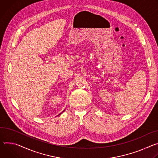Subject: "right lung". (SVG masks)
Returning <instances> with one entry per match:
<instances>
[{"instance_id":"right-lung-1","label":"right lung","mask_w":158,"mask_h":158,"mask_svg":"<svg viewBox=\"0 0 158 158\" xmlns=\"http://www.w3.org/2000/svg\"><path fill=\"white\" fill-rule=\"evenodd\" d=\"M64 110H63V112H61V113H60V114H59V115H60V114H62V113H63V112H64ZM58 115H57V116H58Z\"/></svg>"}]
</instances>
